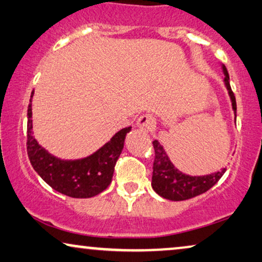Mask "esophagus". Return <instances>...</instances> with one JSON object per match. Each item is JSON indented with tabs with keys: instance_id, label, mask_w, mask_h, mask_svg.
Wrapping results in <instances>:
<instances>
[{
	"instance_id": "34e87169",
	"label": "esophagus",
	"mask_w": 262,
	"mask_h": 262,
	"mask_svg": "<svg viewBox=\"0 0 262 262\" xmlns=\"http://www.w3.org/2000/svg\"><path fill=\"white\" fill-rule=\"evenodd\" d=\"M138 127L140 128V129L143 130V132H149L153 129L154 127V120L153 117L150 115H142L141 117H139L138 120Z\"/></svg>"
}]
</instances>
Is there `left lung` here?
Here are the masks:
<instances>
[{
	"label": "left lung",
	"instance_id": "1",
	"mask_svg": "<svg viewBox=\"0 0 262 262\" xmlns=\"http://www.w3.org/2000/svg\"><path fill=\"white\" fill-rule=\"evenodd\" d=\"M222 72L224 75V86L227 88L231 101V108H233L235 120H236V101H235L234 93L231 91L229 75H228L227 68L223 64L221 65ZM154 150H156V159L153 164V176H152V187L160 197L165 200L178 202L185 201L189 198L196 197L202 194L215 185L224 174L227 168H221L220 171L212 172L210 174L204 176H190L186 173L179 171L172 161L169 160L166 150L164 146L154 140L153 141Z\"/></svg>",
	"mask_w": 262,
	"mask_h": 262
}]
</instances>
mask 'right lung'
Segmentation results:
<instances>
[{"label":"right lung","instance_id":"1","mask_svg":"<svg viewBox=\"0 0 262 262\" xmlns=\"http://www.w3.org/2000/svg\"><path fill=\"white\" fill-rule=\"evenodd\" d=\"M31 95L27 113V153L33 168L45 183L66 196L90 198L104 191L112 183L114 168L132 127L116 133L90 156L80 159H60L54 157L36 141L33 134Z\"/></svg>","mask_w":262,"mask_h":262}]
</instances>
